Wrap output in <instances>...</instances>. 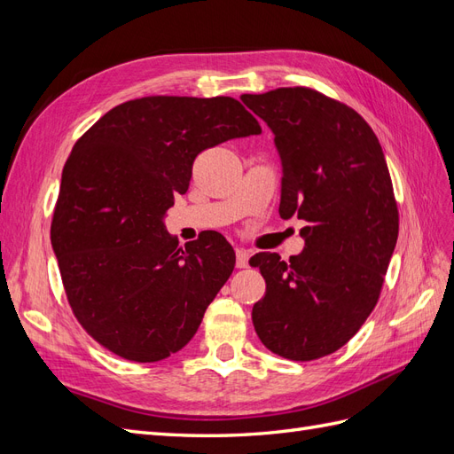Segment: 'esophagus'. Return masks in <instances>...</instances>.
<instances>
[{
  "mask_svg": "<svg viewBox=\"0 0 454 454\" xmlns=\"http://www.w3.org/2000/svg\"><path fill=\"white\" fill-rule=\"evenodd\" d=\"M248 261H250L248 252L242 250V248H237V267L246 269V267H248Z\"/></svg>",
  "mask_w": 454,
  "mask_h": 454,
  "instance_id": "34e87169",
  "label": "esophagus"
}]
</instances>
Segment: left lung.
Here are the masks:
<instances>
[{"label":"left lung","instance_id":"obj_1","mask_svg":"<svg viewBox=\"0 0 454 454\" xmlns=\"http://www.w3.org/2000/svg\"><path fill=\"white\" fill-rule=\"evenodd\" d=\"M242 102L274 134L280 217L305 222L299 255L250 259L267 284L252 309L255 333L282 358H322L347 345L379 301L400 229L387 159L362 115L312 89Z\"/></svg>","mask_w":454,"mask_h":454}]
</instances>
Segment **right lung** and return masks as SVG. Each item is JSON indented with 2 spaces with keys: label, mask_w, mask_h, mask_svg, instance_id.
Instances as JSON below:
<instances>
[{
  "label": "right lung",
  "mask_w": 454,
  "mask_h": 454,
  "mask_svg": "<svg viewBox=\"0 0 454 454\" xmlns=\"http://www.w3.org/2000/svg\"><path fill=\"white\" fill-rule=\"evenodd\" d=\"M261 134L229 96H145L100 117L62 170L51 244L79 324L130 362H159L193 339L235 269L223 235L177 246L164 215L204 149Z\"/></svg>",
  "instance_id": "obj_1"
}]
</instances>
